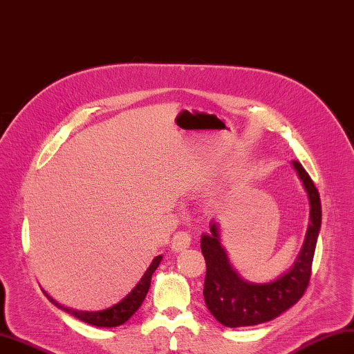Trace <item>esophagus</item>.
Instances as JSON below:
<instances>
[{
	"instance_id": "34e87169",
	"label": "esophagus",
	"mask_w": 354,
	"mask_h": 354,
	"mask_svg": "<svg viewBox=\"0 0 354 354\" xmlns=\"http://www.w3.org/2000/svg\"><path fill=\"white\" fill-rule=\"evenodd\" d=\"M190 244H192V236L188 232L179 231L174 235V238H171V249L175 252H183L190 248Z\"/></svg>"
}]
</instances>
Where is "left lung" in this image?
Listing matches in <instances>:
<instances>
[{"label":"left lung","instance_id":"8db88e82","mask_svg":"<svg viewBox=\"0 0 354 354\" xmlns=\"http://www.w3.org/2000/svg\"><path fill=\"white\" fill-rule=\"evenodd\" d=\"M309 197V226L305 243L291 270L268 283H250L238 276L220 243V231L211 221L209 234H202L201 249L207 262L203 297L207 308L226 327L257 326L270 322L295 305L305 294L314 261L315 245L322 227V202L308 171L292 161Z\"/></svg>","mask_w":354,"mask_h":354}]
</instances>
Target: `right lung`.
Wrapping results in <instances>:
<instances>
[{"label": "right lung", "mask_w": 354, "mask_h": 354, "mask_svg": "<svg viewBox=\"0 0 354 354\" xmlns=\"http://www.w3.org/2000/svg\"><path fill=\"white\" fill-rule=\"evenodd\" d=\"M161 259H162L161 254L157 258H153L152 264L149 266V268L146 270V273L143 274V277L140 279V282L136 285V288L131 291L125 299L120 300L118 305H114V306L105 309V310H96V312L75 310V309L62 306L60 303H57L54 299L49 297V295L45 291H44V294L49 299V301L54 303L57 308L63 309L64 312H68V314L81 319V322H84L87 324H92V326H97V327H118L123 323H127L128 319L136 314L137 309L142 306L146 294H147V291H149L151 279H152L153 271L158 268Z\"/></svg>", "instance_id": "add662e5"}]
</instances>
